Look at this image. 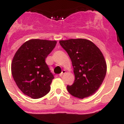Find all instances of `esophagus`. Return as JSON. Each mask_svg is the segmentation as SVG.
Segmentation results:
<instances>
[{
    "label": "esophagus",
    "instance_id": "1",
    "mask_svg": "<svg viewBox=\"0 0 124 124\" xmlns=\"http://www.w3.org/2000/svg\"><path fill=\"white\" fill-rule=\"evenodd\" d=\"M65 70H63L62 71V72H61V74H59V76H61H61H62V75H63V74H65Z\"/></svg>",
    "mask_w": 124,
    "mask_h": 124
}]
</instances>
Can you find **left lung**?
I'll return each instance as SVG.
<instances>
[{
	"mask_svg": "<svg viewBox=\"0 0 124 124\" xmlns=\"http://www.w3.org/2000/svg\"><path fill=\"white\" fill-rule=\"evenodd\" d=\"M59 43L69 55L74 67L75 80L72 85L67 86L68 92L79 99L94 94L107 72V64L101 50L84 39L60 40Z\"/></svg>",
	"mask_w": 124,
	"mask_h": 124,
	"instance_id": "1",
	"label": "left lung"
}]
</instances>
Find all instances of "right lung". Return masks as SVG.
<instances>
[{
    "mask_svg": "<svg viewBox=\"0 0 124 124\" xmlns=\"http://www.w3.org/2000/svg\"><path fill=\"white\" fill-rule=\"evenodd\" d=\"M57 41L31 39L20 46L11 64L14 80L25 95L36 99L50 90L54 75L45 59L55 47Z\"/></svg>",
    "mask_w": 124,
    "mask_h": 124,
    "instance_id": "1",
    "label": "right lung"
}]
</instances>
